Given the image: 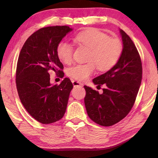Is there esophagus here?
Listing matches in <instances>:
<instances>
[{"mask_svg":"<svg viewBox=\"0 0 158 158\" xmlns=\"http://www.w3.org/2000/svg\"><path fill=\"white\" fill-rule=\"evenodd\" d=\"M72 83H73V85L74 87H77V86H82L83 84L82 83H81L79 81H75V80H73L72 81Z\"/></svg>","mask_w":158,"mask_h":158,"instance_id":"1","label":"esophagus"}]
</instances>
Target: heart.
I'll return each mask as SVG.
<instances>
[{
	"instance_id": "obj_1",
	"label": "heart",
	"mask_w": 158,
	"mask_h": 158,
	"mask_svg": "<svg viewBox=\"0 0 158 158\" xmlns=\"http://www.w3.org/2000/svg\"><path fill=\"white\" fill-rule=\"evenodd\" d=\"M74 41L78 45L89 49L88 61L68 69L67 74L78 81H85L94 74L96 67L106 71L115 66L122 52V43L117 39L109 38L99 30L89 28L77 35ZM57 54L60 61L69 64L73 60V47L69 43L62 41L57 48Z\"/></svg>"
}]
</instances>
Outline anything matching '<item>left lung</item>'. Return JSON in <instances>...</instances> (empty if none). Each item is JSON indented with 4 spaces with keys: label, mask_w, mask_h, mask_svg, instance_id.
I'll return each mask as SVG.
<instances>
[{
    "label": "left lung",
    "mask_w": 158,
    "mask_h": 158,
    "mask_svg": "<svg viewBox=\"0 0 158 158\" xmlns=\"http://www.w3.org/2000/svg\"><path fill=\"white\" fill-rule=\"evenodd\" d=\"M123 49L120 58L112 69L92 80L95 85L105 84L103 93L84 85L85 109L89 117L103 126L119 122L135 104L142 80V63L132 39L119 29Z\"/></svg>",
    "instance_id": "obj_1"
}]
</instances>
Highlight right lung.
Here are the masks:
<instances>
[{"label": "right lung", "mask_w": 158, "mask_h": 158, "mask_svg": "<svg viewBox=\"0 0 158 158\" xmlns=\"http://www.w3.org/2000/svg\"><path fill=\"white\" fill-rule=\"evenodd\" d=\"M73 30L66 26L39 29L26 40L19 53L15 79L19 99L30 115L43 124L57 122L66 112L73 83L64 78L53 85L49 73L64 77L57 48Z\"/></svg>", "instance_id": "right-lung-1"}]
</instances>
